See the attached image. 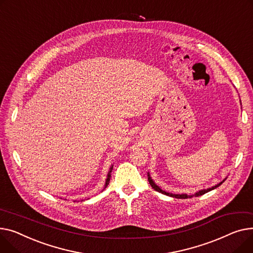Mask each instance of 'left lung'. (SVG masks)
<instances>
[{"label":"left lung","instance_id":"8db88e82","mask_svg":"<svg viewBox=\"0 0 253 253\" xmlns=\"http://www.w3.org/2000/svg\"><path fill=\"white\" fill-rule=\"evenodd\" d=\"M148 181H149V184L151 185V187L155 190V191H157V192H159V193H162V194H165V195H168V196H170V197H173V198H179V199H187V198H192L193 196L194 197H198V196H201V195H203V194H205V193H207V192H210V191H211V190H213V189H215V188H217L218 186H220L222 183H224L225 181H222V182H220L219 184H217L216 186H213V187H211V188H210V189H206V190H201V191H199V192H197V193H195L194 195H187V194H171V193H168V192H166V191H162L157 185H155V183L151 180V177H150V175H149V173H148Z\"/></svg>","mask_w":253,"mask_h":253}]
</instances>
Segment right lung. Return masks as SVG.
<instances>
[{"instance_id":"obj_1","label":"right lung","mask_w":253,"mask_h":253,"mask_svg":"<svg viewBox=\"0 0 253 253\" xmlns=\"http://www.w3.org/2000/svg\"><path fill=\"white\" fill-rule=\"evenodd\" d=\"M112 171V168L110 169V170H109V172H108V175H107V180H106V183H105V187H107L108 186V184H109V181H110V176H111V174H110V172Z\"/></svg>"}]
</instances>
